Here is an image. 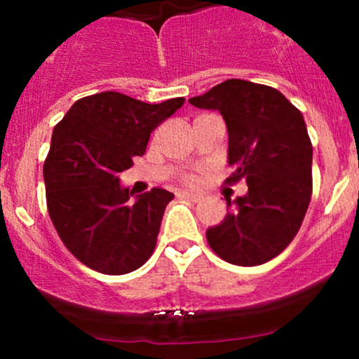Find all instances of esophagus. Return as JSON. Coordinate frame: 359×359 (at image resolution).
Instances as JSON below:
<instances>
[{
    "label": "esophagus",
    "mask_w": 359,
    "mask_h": 359,
    "mask_svg": "<svg viewBox=\"0 0 359 359\" xmlns=\"http://www.w3.org/2000/svg\"><path fill=\"white\" fill-rule=\"evenodd\" d=\"M179 197H182V199H187V201H192V203H201V201L204 199L203 194L199 192H189V191H182L177 194Z\"/></svg>",
    "instance_id": "34e87169"
}]
</instances>
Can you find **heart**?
<instances>
[{
  "label": "heart",
  "instance_id": "obj_1",
  "mask_svg": "<svg viewBox=\"0 0 359 359\" xmlns=\"http://www.w3.org/2000/svg\"><path fill=\"white\" fill-rule=\"evenodd\" d=\"M184 182H194V177L192 175H185Z\"/></svg>",
  "mask_w": 359,
  "mask_h": 359
}]
</instances>
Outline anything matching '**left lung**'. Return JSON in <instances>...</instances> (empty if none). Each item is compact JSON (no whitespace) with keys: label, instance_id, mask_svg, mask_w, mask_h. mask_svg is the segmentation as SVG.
Instances as JSON below:
<instances>
[{"label":"left lung","instance_id":"obj_1","mask_svg":"<svg viewBox=\"0 0 359 359\" xmlns=\"http://www.w3.org/2000/svg\"><path fill=\"white\" fill-rule=\"evenodd\" d=\"M216 109L228 126L226 184L245 180L248 192L233 201L221 224L205 231L224 262L257 266L270 262L299 233L312 196V143L302 113L277 89L228 79L189 100Z\"/></svg>","mask_w":359,"mask_h":359}]
</instances>
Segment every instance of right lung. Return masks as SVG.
Masks as SVG:
<instances>
[{"instance_id": "add662e5", "label": "right lung", "mask_w": 359, "mask_h": 359, "mask_svg": "<svg viewBox=\"0 0 359 359\" xmlns=\"http://www.w3.org/2000/svg\"><path fill=\"white\" fill-rule=\"evenodd\" d=\"M184 101L148 104L106 90L74 102L53 128L43 163L48 216L65 248L89 269L125 275L154 253L174 194L155 187L133 203L118 175L145 154L151 131Z\"/></svg>"}]
</instances>
